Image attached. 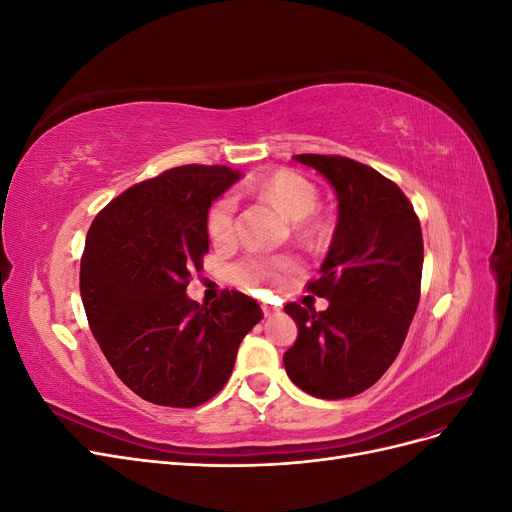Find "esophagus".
Listing matches in <instances>:
<instances>
[{"label": "esophagus", "instance_id": "esophagus-1", "mask_svg": "<svg viewBox=\"0 0 512 512\" xmlns=\"http://www.w3.org/2000/svg\"><path fill=\"white\" fill-rule=\"evenodd\" d=\"M262 314H265V318H273L280 314V309L273 307V305H262Z\"/></svg>", "mask_w": 512, "mask_h": 512}]
</instances>
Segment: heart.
<instances>
[{
    "instance_id": "b5f03b06",
    "label": "heart",
    "mask_w": 512,
    "mask_h": 512,
    "mask_svg": "<svg viewBox=\"0 0 512 512\" xmlns=\"http://www.w3.org/2000/svg\"><path fill=\"white\" fill-rule=\"evenodd\" d=\"M252 190L258 198L267 200L269 205L280 211L286 220L294 222V230H297L301 237H322V232L327 226H324L320 218H314L312 215L318 205V192L312 181L299 173H294V170L282 168L256 181ZM207 230L211 235V241L220 247H226L235 241V203H232V198H222L211 207L207 218ZM292 269L294 262L288 258L267 260L250 256L241 260L235 267V280L243 288L260 290L267 288L282 273Z\"/></svg>"
}]
</instances>
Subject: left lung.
I'll return each mask as SVG.
<instances>
[{
	"label": "left lung",
	"instance_id": "1",
	"mask_svg": "<svg viewBox=\"0 0 512 512\" xmlns=\"http://www.w3.org/2000/svg\"><path fill=\"white\" fill-rule=\"evenodd\" d=\"M292 160L329 181L337 224L320 277L307 286L329 307H284L299 329L284 367L305 393L344 399L376 384L404 346L421 297V222L406 194L374 168L318 153Z\"/></svg>",
	"mask_w": 512,
	"mask_h": 512
}]
</instances>
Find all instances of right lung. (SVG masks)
Masks as SVG:
<instances>
[{"label":"right lung","instance_id":"add662e5","mask_svg":"<svg viewBox=\"0 0 512 512\" xmlns=\"http://www.w3.org/2000/svg\"><path fill=\"white\" fill-rule=\"evenodd\" d=\"M241 177L230 166L170 168L117 196L87 232L81 299L91 333L119 380L151 404H205L262 318L237 290L211 305L185 294L209 252L211 203Z\"/></svg>","mask_w":512,"mask_h":512}]
</instances>
